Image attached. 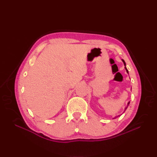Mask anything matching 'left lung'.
<instances>
[{"instance_id": "left-lung-1", "label": "left lung", "mask_w": 157, "mask_h": 157, "mask_svg": "<svg viewBox=\"0 0 157 157\" xmlns=\"http://www.w3.org/2000/svg\"><path fill=\"white\" fill-rule=\"evenodd\" d=\"M122 61H123V63H124V65H125V70H126V71H127V73H128V69H127V68H126V67H125V65H126V64H125V62L124 61V60H123L122 59ZM129 102L128 103V106H126V107L125 108V110L127 109V108H128V106H129ZM119 117V115H118V116H117V117H114V118H113V119H115V118H117V117Z\"/></svg>"}]
</instances>
